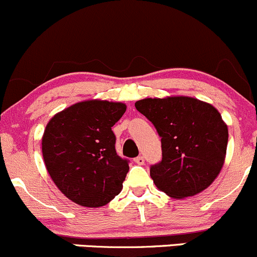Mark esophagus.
<instances>
[{
	"instance_id": "1",
	"label": "esophagus",
	"mask_w": 257,
	"mask_h": 257,
	"mask_svg": "<svg viewBox=\"0 0 257 257\" xmlns=\"http://www.w3.org/2000/svg\"><path fill=\"white\" fill-rule=\"evenodd\" d=\"M134 162L139 165H143L145 164V158H143L142 156H140V157H137V158H135Z\"/></svg>"
}]
</instances>
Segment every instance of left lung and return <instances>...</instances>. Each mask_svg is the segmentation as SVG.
I'll use <instances>...</instances> for the list:
<instances>
[{
    "mask_svg": "<svg viewBox=\"0 0 257 257\" xmlns=\"http://www.w3.org/2000/svg\"><path fill=\"white\" fill-rule=\"evenodd\" d=\"M162 137V161L151 178L173 198L207 189L224 164L228 126L211 104L191 96L146 98L135 103Z\"/></svg>",
    "mask_w": 257,
    "mask_h": 257,
    "instance_id": "1",
    "label": "left lung"
}]
</instances>
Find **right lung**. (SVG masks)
Here are the masks:
<instances>
[{
    "mask_svg": "<svg viewBox=\"0 0 257 257\" xmlns=\"http://www.w3.org/2000/svg\"><path fill=\"white\" fill-rule=\"evenodd\" d=\"M123 103L84 100L50 118L41 140L52 181L74 203L101 207L122 190L128 162L117 156L111 127L125 114Z\"/></svg>",
    "mask_w": 257,
    "mask_h": 257,
    "instance_id": "right-lung-1",
    "label": "right lung"
}]
</instances>
